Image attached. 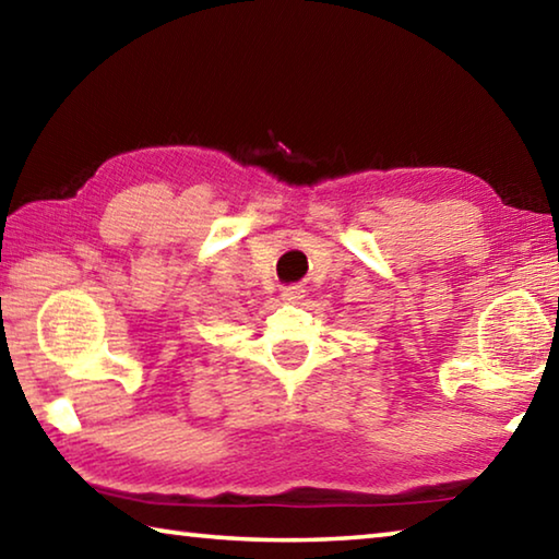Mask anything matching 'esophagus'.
<instances>
[{
    "label": "esophagus",
    "instance_id": "34e87169",
    "mask_svg": "<svg viewBox=\"0 0 559 559\" xmlns=\"http://www.w3.org/2000/svg\"><path fill=\"white\" fill-rule=\"evenodd\" d=\"M302 293H306V290H302V286H286V288H283L281 296L286 302H298L302 298Z\"/></svg>",
    "mask_w": 559,
    "mask_h": 559
}]
</instances>
